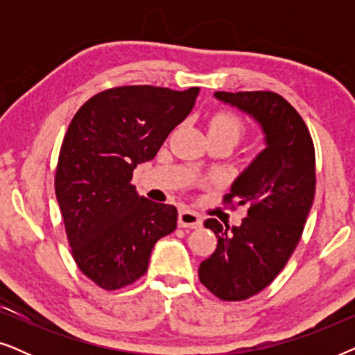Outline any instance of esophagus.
Returning <instances> with one entry per match:
<instances>
[{"label": "esophagus", "instance_id": "esophagus-1", "mask_svg": "<svg viewBox=\"0 0 355 355\" xmlns=\"http://www.w3.org/2000/svg\"><path fill=\"white\" fill-rule=\"evenodd\" d=\"M203 225V218L198 213L192 210H181L179 211V226L189 227V230H197Z\"/></svg>", "mask_w": 355, "mask_h": 355}]
</instances>
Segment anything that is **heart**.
<instances>
[{
    "label": "heart",
    "mask_w": 355,
    "mask_h": 355,
    "mask_svg": "<svg viewBox=\"0 0 355 355\" xmlns=\"http://www.w3.org/2000/svg\"><path fill=\"white\" fill-rule=\"evenodd\" d=\"M207 130L208 135H225L236 144L245 132V123L234 111H216L208 119Z\"/></svg>",
    "instance_id": "b5f03b06"
}]
</instances>
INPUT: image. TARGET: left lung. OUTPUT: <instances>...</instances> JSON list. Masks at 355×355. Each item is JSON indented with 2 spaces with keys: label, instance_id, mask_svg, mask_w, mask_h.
I'll list each match as a JSON object with an SVG mask.
<instances>
[{
  "label": "left lung",
  "instance_id": "8db88e82",
  "mask_svg": "<svg viewBox=\"0 0 355 355\" xmlns=\"http://www.w3.org/2000/svg\"><path fill=\"white\" fill-rule=\"evenodd\" d=\"M215 96L254 116L268 145L223 197L232 210L247 208L241 226L203 223L218 245L198 266V279L218 299L237 302L268 288L297 247L315 196V147L300 114L275 92Z\"/></svg>",
  "mask_w": 355,
  "mask_h": 355
}]
</instances>
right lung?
<instances>
[{"mask_svg": "<svg viewBox=\"0 0 355 355\" xmlns=\"http://www.w3.org/2000/svg\"><path fill=\"white\" fill-rule=\"evenodd\" d=\"M198 90L113 87L87 100L67 128L56 198L74 261L101 289L142 278L155 242L176 230V207L139 197L130 181L187 118Z\"/></svg>", "mask_w": 355, "mask_h": 355, "instance_id": "obj_1", "label": "right lung"}]
</instances>
